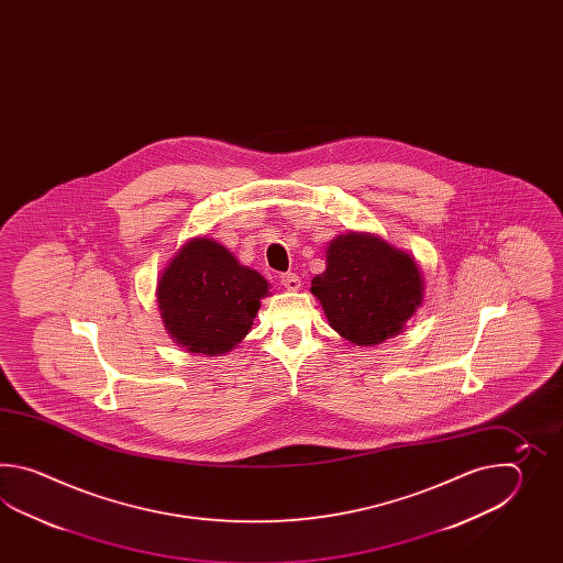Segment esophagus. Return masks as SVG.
<instances>
[{"label":"esophagus","mask_w":563,"mask_h":563,"mask_svg":"<svg viewBox=\"0 0 563 563\" xmlns=\"http://www.w3.org/2000/svg\"><path fill=\"white\" fill-rule=\"evenodd\" d=\"M279 284H282L284 287H287V289H298L301 282H299L298 274H294V272H287V274H282V276H279Z\"/></svg>","instance_id":"obj_1"}]
</instances>
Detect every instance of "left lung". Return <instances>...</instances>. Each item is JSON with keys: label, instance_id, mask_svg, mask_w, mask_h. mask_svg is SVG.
Masks as SVG:
<instances>
[{"label": "left lung", "instance_id": "left-lung-1", "mask_svg": "<svg viewBox=\"0 0 563 563\" xmlns=\"http://www.w3.org/2000/svg\"><path fill=\"white\" fill-rule=\"evenodd\" d=\"M325 272L311 279L335 332L352 344L372 346L398 334L422 301L415 260L386 241L350 233L330 243Z\"/></svg>", "mask_w": 563, "mask_h": 563}]
</instances>
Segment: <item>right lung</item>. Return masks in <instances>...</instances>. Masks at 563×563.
I'll list each match as a JSON object with an SVG mask.
<instances>
[{
  "instance_id": "1",
  "label": "right lung",
  "mask_w": 563,
  "mask_h": 563,
  "mask_svg": "<svg viewBox=\"0 0 563 563\" xmlns=\"http://www.w3.org/2000/svg\"><path fill=\"white\" fill-rule=\"evenodd\" d=\"M267 282L217 241L192 240L158 279L168 334L195 354H223L252 330Z\"/></svg>"
}]
</instances>
